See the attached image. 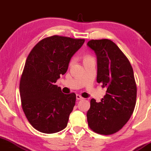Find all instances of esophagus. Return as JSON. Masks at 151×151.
Listing matches in <instances>:
<instances>
[{"label":"esophagus","mask_w":151,"mask_h":151,"mask_svg":"<svg viewBox=\"0 0 151 151\" xmlns=\"http://www.w3.org/2000/svg\"><path fill=\"white\" fill-rule=\"evenodd\" d=\"M76 99H77V100H82V99H83V97L81 95L77 94V95H76Z\"/></svg>","instance_id":"esophagus-1"}]
</instances>
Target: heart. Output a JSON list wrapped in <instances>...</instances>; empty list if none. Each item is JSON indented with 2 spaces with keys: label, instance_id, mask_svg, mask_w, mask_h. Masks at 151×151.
Segmentation results:
<instances>
[{
  "label": "heart",
  "instance_id": "obj_1",
  "mask_svg": "<svg viewBox=\"0 0 151 151\" xmlns=\"http://www.w3.org/2000/svg\"><path fill=\"white\" fill-rule=\"evenodd\" d=\"M91 59H93L92 58H91V57L89 56H86L85 58H84V60L83 61H86V60H91Z\"/></svg>",
  "mask_w": 151,
  "mask_h": 151
}]
</instances>
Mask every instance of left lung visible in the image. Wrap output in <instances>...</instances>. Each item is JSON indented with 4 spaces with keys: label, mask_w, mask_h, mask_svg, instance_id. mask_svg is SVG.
<instances>
[{
    "label": "left lung",
    "mask_w": 151,
    "mask_h": 151,
    "mask_svg": "<svg viewBox=\"0 0 151 151\" xmlns=\"http://www.w3.org/2000/svg\"><path fill=\"white\" fill-rule=\"evenodd\" d=\"M87 46L97 58V82L106 88L101 102L91 100L87 112L88 126L96 133L114 134L127 122L135 106L137 86L133 69L127 57L111 40H92Z\"/></svg>",
    "instance_id": "8db88e82"
}]
</instances>
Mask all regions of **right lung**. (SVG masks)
<instances>
[{
  "label": "right lung",
  "instance_id": "right-lung-1",
  "mask_svg": "<svg viewBox=\"0 0 151 151\" xmlns=\"http://www.w3.org/2000/svg\"><path fill=\"white\" fill-rule=\"evenodd\" d=\"M85 40L58 35L43 39L27 57L19 85L24 112L35 129L52 134L66 127L76 96L55 85Z\"/></svg>",
  "mask_w": 151,
  "mask_h": 151
}]
</instances>
